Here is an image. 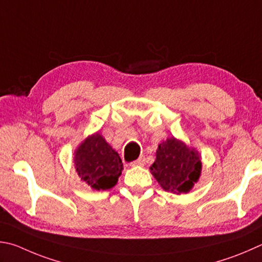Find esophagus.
I'll list each match as a JSON object with an SVG mask.
<instances>
[{
	"label": "esophagus",
	"mask_w": 262,
	"mask_h": 262,
	"mask_svg": "<svg viewBox=\"0 0 262 262\" xmlns=\"http://www.w3.org/2000/svg\"><path fill=\"white\" fill-rule=\"evenodd\" d=\"M144 164H145V157L144 156H141L137 160L132 161L130 166H143Z\"/></svg>",
	"instance_id": "obj_1"
}]
</instances>
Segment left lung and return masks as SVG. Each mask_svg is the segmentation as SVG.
<instances>
[{
	"mask_svg": "<svg viewBox=\"0 0 262 262\" xmlns=\"http://www.w3.org/2000/svg\"><path fill=\"white\" fill-rule=\"evenodd\" d=\"M156 156L150 170L160 187L175 193L190 191L201 175L198 152L172 137L159 144Z\"/></svg>",
	"mask_w": 262,
	"mask_h": 262,
	"instance_id": "left-lung-1",
	"label": "left lung"
}]
</instances>
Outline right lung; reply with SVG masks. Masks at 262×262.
<instances>
[{
    "label": "right lung",
    "instance_id": "right-lung-1",
    "mask_svg": "<svg viewBox=\"0 0 262 262\" xmlns=\"http://www.w3.org/2000/svg\"><path fill=\"white\" fill-rule=\"evenodd\" d=\"M74 163L81 180L98 191L116 185L122 170L120 157L99 134L88 137L78 147Z\"/></svg>",
    "mask_w": 262,
    "mask_h": 262
}]
</instances>
